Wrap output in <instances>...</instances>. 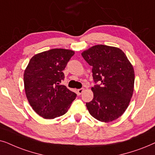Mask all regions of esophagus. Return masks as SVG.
<instances>
[{"mask_svg":"<svg viewBox=\"0 0 155 155\" xmlns=\"http://www.w3.org/2000/svg\"><path fill=\"white\" fill-rule=\"evenodd\" d=\"M84 91V88H79V89H78V91H78V94L81 95V94H82V93H83Z\"/></svg>","mask_w":155,"mask_h":155,"instance_id":"34e87169","label":"esophagus"}]
</instances>
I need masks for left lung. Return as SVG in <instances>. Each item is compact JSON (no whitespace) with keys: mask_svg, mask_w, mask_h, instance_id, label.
<instances>
[{"mask_svg":"<svg viewBox=\"0 0 155 155\" xmlns=\"http://www.w3.org/2000/svg\"><path fill=\"white\" fill-rule=\"evenodd\" d=\"M92 67L96 84L94 98L86 103L88 112L101 122H111L126 110L134 91L135 73L125 53L119 48L98 45L81 54Z\"/></svg>","mask_w":155,"mask_h":155,"instance_id":"obj_1","label":"left lung"}]
</instances>
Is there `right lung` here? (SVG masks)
Masks as SVG:
<instances>
[{
    "label": "right lung",
    "instance_id": "add662e5",
    "mask_svg": "<svg viewBox=\"0 0 155 155\" xmlns=\"http://www.w3.org/2000/svg\"><path fill=\"white\" fill-rule=\"evenodd\" d=\"M74 51L52 49L31 58L24 73L27 98L33 110L45 119L63 115L76 98L74 92L61 85L64 70Z\"/></svg>",
    "mask_w": 155,
    "mask_h": 155
}]
</instances>
